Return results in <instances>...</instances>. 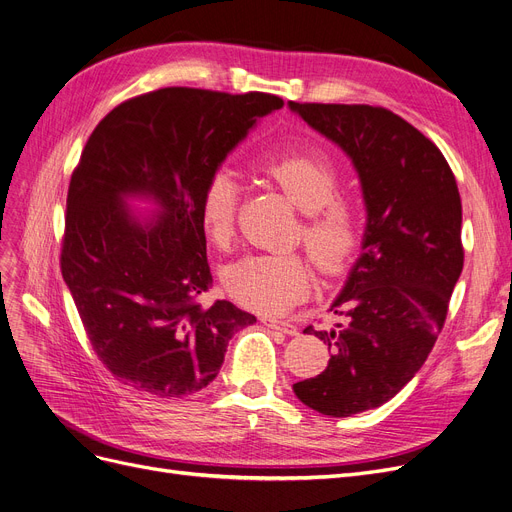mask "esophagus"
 <instances>
[{"label": "esophagus", "mask_w": 512, "mask_h": 512, "mask_svg": "<svg viewBox=\"0 0 512 512\" xmlns=\"http://www.w3.org/2000/svg\"><path fill=\"white\" fill-rule=\"evenodd\" d=\"M262 323H264V325H267V327H271V330H279V332H283V334H288V336H296V334H298V327H296V325H292V323H288V321L262 319Z\"/></svg>", "instance_id": "1"}]
</instances>
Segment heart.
Instances as JSON below:
<instances>
[{"label":"heart","mask_w":512,"mask_h":512,"mask_svg":"<svg viewBox=\"0 0 512 512\" xmlns=\"http://www.w3.org/2000/svg\"><path fill=\"white\" fill-rule=\"evenodd\" d=\"M258 170L304 214L300 237L315 267L325 275L340 273L357 252L361 233L353 203L336 197V170L306 153L267 157L258 161ZM237 197V182L227 170H216L201 189V227L218 248L233 237ZM222 283L245 309L281 315L309 294L311 271L298 254L248 256L224 271Z\"/></svg>","instance_id":"obj_1"}]
</instances>
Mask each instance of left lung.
Here are the masks:
<instances>
[{"mask_svg":"<svg viewBox=\"0 0 512 512\" xmlns=\"http://www.w3.org/2000/svg\"><path fill=\"white\" fill-rule=\"evenodd\" d=\"M313 130L351 157L367 224L361 256L315 334L332 351L325 370L294 384L311 410L346 418L393 399L424 365L462 273V201L443 153L393 111L290 102Z\"/></svg>","mask_w":512,"mask_h":512,"instance_id":"1","label":"left lung"}]
</instances>
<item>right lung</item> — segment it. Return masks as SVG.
Instances as JSON below:
<instances>
[{"label":"right lung","mask_w":512,"mask_h":512,"mask_svg":"<svg viewBox=\"0 0 512 512\" xmlns=\"http://www.w3.org/2000/svg\"><path fill=\"white\" fill-rule=\"evenodd\" d=\"M273 94L161 88L117 105L73 170L60 271L102 365L136 391L182 399L216 376L229 340L256 317L229 300L197 302L212 283L199 197ZM156 203L136 217L127 199Z\"/></svg>","instance_id":"add662e5"}]
</instances>
